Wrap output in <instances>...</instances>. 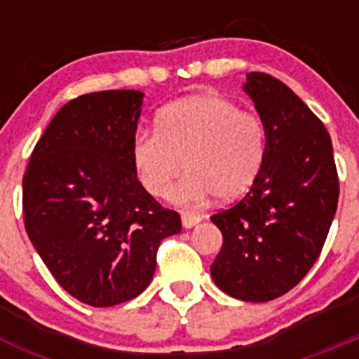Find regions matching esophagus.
<instances>
[{
	"mask_svg": "<svg viewBox=\"0 0 359 359\" xmlns=\"http://www.w3.org/2000/svg\"><path fill=\"white\" fill-rule=\"evenodd\" d=\"M201 221V215L194 212H182V223L185 228H192Z\"/></svg>",
	"mask_w": 359,
	"mask_h": 359,
	"instance_id": "obj_1",
	"label": "esophagus"
}]
</instances>
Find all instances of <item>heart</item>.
I'll list each match as a JSON object with an SVG mask.
<instances>
[{"label":"heart","instance_id":"obj_1","mask_svg":"<svg viewBox=\"0 0 359 359\" xmlns=\"http://www.w3.org/2000/svg\"><path fill=\"white\" fill-rule=\"evenodd\" d=\"M266 156L261 118L219 95H198L163 107L154 131L133 140V165L154 198L169 196L187 167L189 176L174 192L182 203L214 194L230 201L255 183Z\"/></svg>","mask_w":359,"mask_h":359}]
</instances>
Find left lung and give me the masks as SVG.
<instances>
[{
	"label": "left lung",
	"mask_w": 359,
	"mask_h": 359,
	"mask_svg": "<svg viewBox=\"0 0 359 359\" xmlns=\"http://www.w3.org/2000/svg\"><path fill=\"white\" fill-rule=\"evenodd\" d=\"M246 79L266 129V156L248 194L210 215L223 233L210 271L230 297L268 302L293 290L320 257L340 182L322 120L278 79L261 72Z\"/></svg>",
	"instance_id": "8db88e82"
}]
</instances>
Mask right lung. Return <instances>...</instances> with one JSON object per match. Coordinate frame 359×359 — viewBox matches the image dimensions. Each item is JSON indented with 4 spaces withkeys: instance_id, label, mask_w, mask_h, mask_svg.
I'll return each instance as SVG.
<instances>
[{
    "instance_id": "1",
    "label": "right lung",
    "mask_w": 359,
    "mask_h": 359,
    "mask_svg": "<svg viewBox=\"0 0 359 359\" xmlns=\"http://www.w3.org/2000/svg\"><path fill=\"white\" fill-rule=\"evenodd\" d=\"M144 93H86L59 109L23 176V219L59 286L109 307L149 286L161 241L182 231L136 177L135 140Z\"/></svg>"
}]
</instances>
